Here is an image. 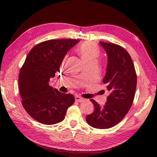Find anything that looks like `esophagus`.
<instances>
[{"label":"esophagus","instance_id":"obj_1","mask_svg":"<svg viewBox=\"0 0 157 157\" xmlns=\"http://www.w3.org/2000/svg\"><path fill=\"white\" fill-rule=\"evenodd\" d=\"M75 100L77 101V102H83V101L84 100V99L83 98L79 96V95H75Z\"/></svg>","mask_w":157,"mask_h":157}]
</instances>
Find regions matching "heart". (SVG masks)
<instances>
[{
	"instance_id": "b5f03b06",
	"label": "heart",
	"mask_w": 157,
	"mask_h": 157,
	"mask_svg": "<svg viewBox=\"0 0 157 157\" xmlns=\"http://www.w3.org/2000/svg\"><path fill=\"white\" fill-rule=\"evenodd\" d=\"M78 52L85 63L91 61L96 62L100 55L99 47L91 41H84L79 45Z\"/></svg>"
}]
</instances>
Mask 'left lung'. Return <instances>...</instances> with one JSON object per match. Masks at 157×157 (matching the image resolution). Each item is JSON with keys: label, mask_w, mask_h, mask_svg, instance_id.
<instances>
[{"label": "left lung", "mask_w": 157, "mask_h": 157, "mask_svg": "<svg viewBox=\"0 0 157 157\" xmlns=\"http://www.w3.org/2000/svg\"><path fill=\"white\" fill-rule=\"evenodd\" d=\"M107 53V72L103 83L107 85V101L100 107L94 100V111L86 116L90 126L108 129L123 120L133 104L136 88V73L128 52L118 44L100 42Z\"/></svg>", "instance_id": "8db88e82"}]
</instances>
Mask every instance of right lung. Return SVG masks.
<instances>
[{
    "label": "right lung",
    "instance_id": "obj_1",
    "mask_svg": "<svg viewBox=\"0 0 157 157\" xmlns=\"http://www.w3.org/2000/svg\"><path fill=\"white\" fill-rule=\"evenodd\" d=\"M78 39H51L41 42L29 52L18 77L22 105L31 117L44 124H54L65 118L75 102L71 94H63L49 85L59 71L63 57Z\"/></svg>",
    "mask_w": 157,
    "mask_h": 157
}]
</instances>
